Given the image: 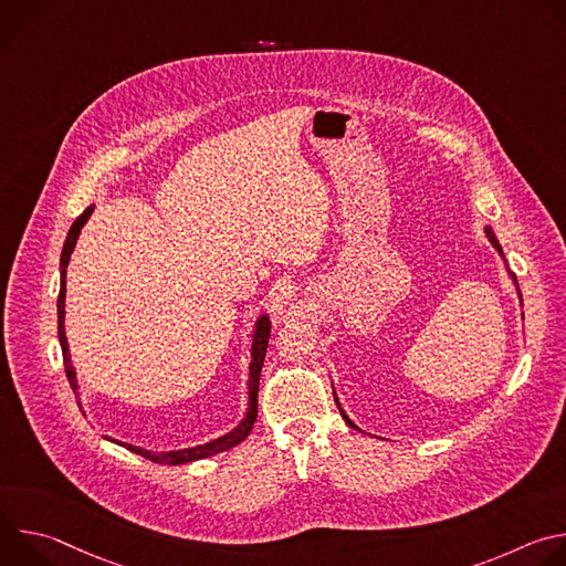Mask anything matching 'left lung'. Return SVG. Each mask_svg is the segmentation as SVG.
Wrapping results in <instances>:
<instances>
[{"mask_svg":"<svg viewBox=\"0 0 566 566\" xmlns=\"http://www.w3.org/2000/svg\"><path fill=\"white\" fill-rule=\"evenodd\" d=\"M486 234H489V239H491V244H493V247H495V249H497V251H500V255H504V253H502V247H500V244H497V239H495V234H493V230H491V228H486ZM515 284H517V280H515ZM517 291H520V289H517ZM520 297H522V293H520ZM336 402H338V398H336ZM338 410H340V415H343V419H345V421H347V423H349V428H356V426H354V423H352V421H349V417H347V415H345V412H343V408H340V402H338Z\"/></svg>","mask_w":566,"mask_h":566,"instance_id":"left-lung-1","label":"left lung"}]
</instances>
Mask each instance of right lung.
Listing matches in <instances>:
<instances>
[{"instance_id": "obj_1", "label": "right lung", "mask_w": 566, "mask_h": 566, "mask_svg": "<svg viewBox=\"0 0 566 566\" xmlns=\"http://www.w3.org/2000/svg\"><path fill=\"white\" fill-rule=\"evenodd\" d=\"M94 212V206H90L83 214H80L69 234H66V241H64V249H62V255H60V295H57V338H60V347H62V360H64V371H66V378L75 391V398H77V382H75V369L71 367V358H69V343H66V334H64V295H66V264L71 260V253L75 249V241L80 237V230H83V226L87 223V219L92 217ZM269 336H271V319L269 315H262L258 319L255 325V336H253V347H251V356H253V363H251V376H249V412H247V419L241 421L232 432L210 441V443H203V446H197V448H188V450H175V452H149V450H143L138 446H132V443H120V441H114L154 463H166V465H179V463H190V461H199V459H206V457H212V454H219L223 450H230L232 446L241 443L249 432L253 430V423L258 419V391H260V374H262V365H264V356H266V347H269ZM80 406V402H77Z\"/></svg>"}]
</instances>
